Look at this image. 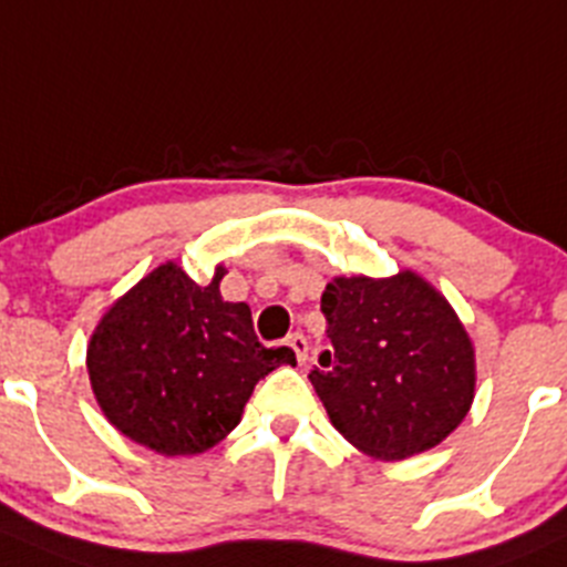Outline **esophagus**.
<instances>
[{
  "instance_id": "1",
  "label": "esophagus",
  "mask_w": 567,
  "mask_h": 567,
  "mask_svg": "<svg viewBox=\"0 0 567 567\" xmlns=\"http://www.w3.org/2000/svg\"><path fill=\"white\" fill-rule=\"evenodd\" d=\"M287 344L295 350V355H298L300 364H306V361H309V342H306L303 333H289Z\"/></svg>"
}]
</instances>
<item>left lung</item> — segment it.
I'll use <instances>...</instances> for the list:
<instances>
[{
	"mask_svg": "<svg viewBox=\"0 0 567 567\" xmlns=\"http://www.w3.org/2000/svg\"><path fill=\"white\" fill-rule=\"evenodd\" d=\"M331 350L309 373L333 429L361 454L409 460L471 412L476 348L423 275H337L322 292Z\"/></svg>",
	"mask_w": 567,
	"mask_h": 567,
	"instance_id": "left-lung-1",
	"label": "left lung"
}]
</instances>
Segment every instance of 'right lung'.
Here are the masks:
<instances>
[{
	"label": "right lung",
	"mask_w": 567,
	"mask_h": 567,
	"mask_svg": "<svg viewBox=\"0 0 567 567\" xmlns=\"http://www.w3.org/2000/svg\"><path fill=\"white\" fill-rule=\"evenodd\" d=\"M214 267L197 284L166 261L102 315L85 350L102 414L127 440L161 456L214 449L239 425L267 373L295 364L289 348H264L250 306L228 303Z\"/></svg>",
	"instance_id": "1"
}]
</instances>
